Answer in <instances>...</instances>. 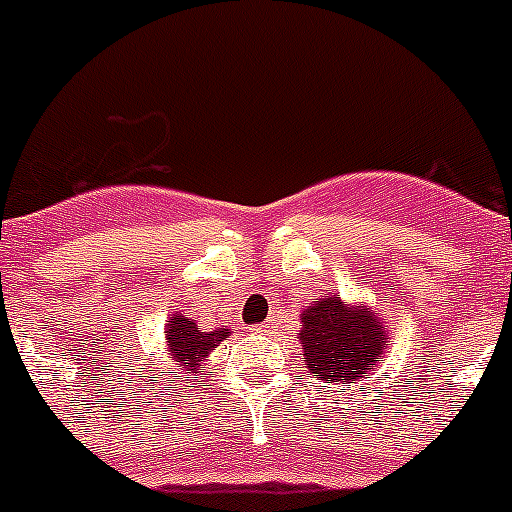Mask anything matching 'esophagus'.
Masks as SVG:
<instances>
[{
  "instance_id": "1",
  "label": "esophagus",
  "mask_w": 512,
  "mask_h": 512,
  "mask_svg": "<svg viewBox=\"0 0 512 512\" xmlns=\"http://www.w3.org/2000/svg\"><path fill=\"white\" fill-rule=\"evenodd\" d=\"M271 328H274V325H271L269 320H266L264 325H259V328H256V333H264V336H266V333H271Z\"/></svg>"
}]
</instances>
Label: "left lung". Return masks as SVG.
Instances as JSON below:
<instances>
[{
  "label": "left lung",
  "instance_id": "8db88e82",
  "mask_svg": "<svg viewBox=\"0 0 512 512\" xmlns=\"http://www.w3.org/2000/svg\"><path fill=\"white\" fill-rule=\"evenodd\" d=\"M302 343L307 372L328 384L356 387L366 382L382 364L390 348L387 325L374 307L343 302L328 292L300 312Z\"/></svg>",
  "mask_w": 512,
  "mask_h": 512
}]
</instances>
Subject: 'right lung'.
Here are the masks:
<instances>
[{
  "mask_svg": "<svg viewBox=\"0 0 512 512\" xmlns=\"http://www.w3.org/2000/svg\"><path fill=\"white\" fill-rule=\"evenodd\" d=\"M228 336V325L215 330H202L184 312H174L164 325V343H161L164 351H161V356H153V361L164 359L169 364L179 366L184 374H197V369L205 366L212 351ZM151 372H156V364L151 366Z\"/></svg>",
  "mask_w": 512,
  "mask_h": 512,
  "instance_id": "1",
  "label": "right lung"
}]
</instances>
